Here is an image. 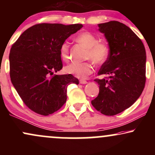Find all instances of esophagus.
I'll list each match as a JSON object with an SVG mask.
<instances>
[{
  "label": "esophagus",
  "instance_id": "34e87169",
  "mask_svg": "<svg viewBox=\"0 0 155 155\" xmlns=\"http://www.w3.org/2000/svg\"><path fill=\"white\" fill-rule=\"evenodd\" d=\"M79 83H80V84H85L87 83V81H85V80L81 79V80H80V81H79Z\"/></svg>",
  "mask_w": 155,
  "mask_h": 155
}]
</instances>
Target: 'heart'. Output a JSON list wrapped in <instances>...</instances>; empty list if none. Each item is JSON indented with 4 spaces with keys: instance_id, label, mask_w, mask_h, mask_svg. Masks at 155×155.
I'll list each match as a JSON object with an SVG mask.
<instances>
[{
    "instance_id": "obj_1",
    "label": "heart",
    "mask_w": 155,
    "mask_h": 155,
    "mask_svg": "<svg viewBox=\"0 0 155 155\" xmlns=\"http://www.w3.org/2000/svg\"><path fill=\"white\" fill-rule=\"evenodd\" d=\"M76 41L82 44L87 49L86 58L92 60L95 64L101 65L106 62L108 55V48L106 44L98 42L95 35L89 32H84L76 37ZM60 54L64 61L70 58L69 44L67 41L60 45ZM67 74H71L79 79H85L93 71V65L90 62L85 63H73L65 68Z\"/></svg>"
}]
</instances>
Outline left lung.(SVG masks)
I'll return each mask as SVG.
<instances>
[{"label":"left lung","mask_w":155,"mask_h":155,"mask_svg":"<svg viewBox=\"0 0 155 155\" xmlns=\"http://www.w3.org/2000/svg\"><path fill=\"white\" fill-rule=\"evenodd\" d=\"M109 47V54L95 79L99 94L91 101L97 111L113 116L130 107L143 92L146 82V50L141 40L129 27L117 21L98 24Z\"/></svg>","instance_id":"1"}]
</instances>
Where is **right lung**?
Listing matches in <instances>:
<instances>
[{
  "mask_svg": "<svg viewBox=\"0 0 155 155\" xmlns=\"http://www.w3.org/2000/svg\"><path fill=\"white\" fill-rule=\"evenodd\" d=\"M82 27L35 25L23 32L11 48V81L25 104L35 113L47 116L59 110L66 102L68 86L79 84L71 74L51 75L63 68L60 45Z\"/></svg>",
  "mask_w": 155,
  "mask_h": 155,
  "instance_id": "1",
  "label": "right lung"
}]
</instances>
